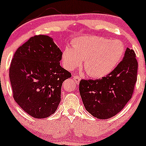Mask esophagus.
I'll return each mask as SVG.
<instances>
[{
    "mask_svg": "<svg viewBox=\"0 0 146 146\" xmlns=\"http://www.w3.org/2000/svg\"><path fill=\"white\" fill-rule=\"evenodd\" d=\"M73 80H74L75 82H76V84H79L81 78H80V77H79L78 76H73Z\"/></svg>",
    "mask_w": 146,
    "mask_h": 146,
    "instance_id": "34e87169",
    "label": "esophagus"
}]
</instances>
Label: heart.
<instances>
[{
    "instance_id": "b5f03b06",
    "label": "heart",
    "mask_w": 146,
    "mask_h": 146,
    "mask_svg": "<svg viewBox=\"0 0 146 146\" xmlns=\"http://www.w3.org/2000/svg\"><path fill=\"white\" fill-rule=\"evenodd\" d=\"M72 45L73 48L66 46L62 52L65 67L74 70L84 60V70L94 78H102L111 73L124 55V46L121 41L100 36H82L73 40Z\"/></svg>"
}]
</instances>
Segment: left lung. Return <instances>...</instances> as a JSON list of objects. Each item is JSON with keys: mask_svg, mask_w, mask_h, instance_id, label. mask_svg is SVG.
<instances>
[{"mask_svg": "<svg viewBox=\"0 0 146 146\" xmlns=\"http://www.w3.org/2000/svg\"><path fill=\"white\" fill-rule=\"evenodd\" d=\"M137 70L135 52L127 48L123 60L106 76L94 80H81L80 94L86 111L100 119L119 113L132 96Z\"/></svg>", "mask_w": 146, "mask_h": 146, "instance_id": "left-lung-1", "label": "left lung"}]
</instances>
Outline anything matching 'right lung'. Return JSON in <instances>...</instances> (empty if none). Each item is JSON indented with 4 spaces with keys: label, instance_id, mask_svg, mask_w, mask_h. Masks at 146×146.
I'll return each mask as SVG.
<instances>
[{
    "label": "right lung",
    "instance_id": "1",
    "mask_svg": "<svg viewBox=\"0 0 146 146\" xmlns=\"http://www.w3.org/2000/svg\"><path fill=\"white\" fill-rule=\"evenodd\" d=\"M62 57L47 35H35L16 50L9 71L13 98L30 116L44 118L57 109L62 83L71 77L60 66Z\"/></svg>",
    "mask_w": 146,
    "mask_h": 146
}]
</instances>
